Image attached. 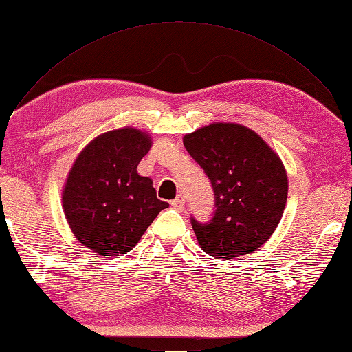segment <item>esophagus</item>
Returning a JSON list of instances; mask_svg holds the SVG:
<instances>
[{"mask_svg":"<svg viewBox=\"0 0 352 352\" xmlns=\"http://www.w3.org/2000/svg\"><path fill=\"white\" fill-rule=\"evenodd\" d=\"M184 204H186V202H184V197H183V196H178L177 199H174L173 202H170V205H173L174 208L178 210V211H182V210L184 208Z\"/></svg>","mask_w":352,"mask_h":352,"instance_id":"1","label":"esophagus"}]
</instances>
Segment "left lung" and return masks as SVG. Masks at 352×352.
<instances>
[{
    "label": "left lung",
    "mask_w": 352,
    "mask_h": 352,
    "mask_svg": "<svg viewBox=\"0 0 352 352\" xmlns=\"http://www.w3.org/2000/svg\"><path fill=\"white\" fill-rule=\"evenodd\" d=\"M183 144L208 175L215 212L192 219L201 248L214 258L256 251L272 236L285 210L288 177L281 157L253 129L215 122L184 135Z\"/></svg>",
    "instance_id": "obj_1"
}]
</instances>
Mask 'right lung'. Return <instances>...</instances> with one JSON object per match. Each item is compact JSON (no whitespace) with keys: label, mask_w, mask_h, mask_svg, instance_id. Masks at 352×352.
<instances>
[{"label":"right lung","mask_w":352,"mask_h":352,"mask_svg":"<svg viewBox=\"0 0 352 352\" xmlns=\"http://www.w3.org/2000/svg\"><path fill=\"white\" fill-rule=\"evenodd\" d=\"M141 129L119 128L78 153L62 188V208L80 244L107 257L126 254L169 206L157 199L151 178L137 166L151 148Z\"/></svg>","instance_id":"right-lung-1"}]
</instances>
